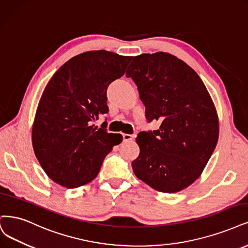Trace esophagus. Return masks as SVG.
Instances as JSON below:
<instances>
[{
  "instance_id": "esophagus-1",
  "label": "esophagus",
  "mask_w": 248,
  "mask_h": 248,
  "mask_svg": "<svg viewBox=\"0 0 248 248\" xmlns=\"http://www.w3.org/2000/svg\"><path fill=\"white\" fill-rule=\"evenodd\" d=\"M134 140V135L132 134H123V140L124 141H132Z\"/></svg>"
}]
</instances>
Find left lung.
<instances>
[{
  "instance_id": "left-lung-1",
  "label": "left lung",
  "mask_w": 248,
  "mask_h": 248,
  "mask_svg": "<svg viewBox=\"0 0 248 248\" xmlns=\"http://www.w3.org/2000/svg\"><path fill=\"white\" fill-rule=\"evenodd\" d=\"M126 77L138 86L147 120L161 122L158 130L136 138L134 174L159 192L186 189L201 175L218 140V117L205 85L166 52L133 57Z\"/></svg>"
}]
</instances>
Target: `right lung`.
Masks as SVG:
<instances>
[{
	"label": "right lung",
	"instance_id": "right-lung-1",
	"mask_svg": "<svg viewBox=\"0 0 248 248\" xmlns=\"http://www.w3.org/2000/svg\"><path fill=\"white\" fill-rule=\"evenodd\" d=\"M131 56L106 50L77 55L59 67L40 99L31 140L36 157L56 184L75 189L94 179L121 134L93 122L108 112L107 89L125 74Z\"/></svg>",
	"mask_w": 248,
	"mask_h": 248
}]
</instances>
